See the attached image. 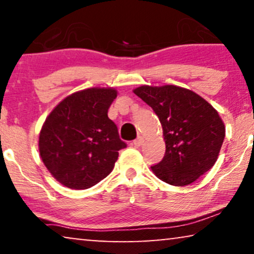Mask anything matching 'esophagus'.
<instances>
[{
  "instance_id": "obj_1",
  "label": "esophagus",
  "mask_w": 254,
  "mask_h": 254,
  "mask_svg": "<svg viewBox=\"0 0 254 254\" xmlns=\"http://www.w3.org/2000/svg\"><path fill=\"white\" fill-rule=\"evenodd\" d=\"M143 137H141V136H138L136 140H134L133 141V144L135 145V147H140V145H142L143 144Z\"/></svg>"
}]
</instances>
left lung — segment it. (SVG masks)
Here are the masks:
<instances>
[{"mask_svg": "<svg viewBox=\"0 0 254 254\" xmlns=\"http://www.w3.org/2000/svg\"><path fill=\"white\" fill-rule=\"evenodd\" d=\"M133 91L154 110L163 128L165 155L151 166L157 178L170 185L185 186L213 168L225 127L207 100L177 85H142Z\"/></svg>", "mask_w": 254, "mask_h": 254, "instance_id": "1", "label": "left lung"}]
</instances>
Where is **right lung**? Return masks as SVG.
<instances>
[{"instance_id":"add662e5","label":"right lung","mask_w":254,"mask_h":254,"mask_svg":"<svg viewBox=\"0 0 254 254\" xmlns=\"http://www.w3.org/2000/svg\"><path fill=\"white\" fill-rule=\"evenodd\" d=\"M117 95L113 88L74 92L45 120L39 134L40 157L64 186L90 189L112 172L119 150L126 148L107 117Z\"/></svg>"}]
</instances>
